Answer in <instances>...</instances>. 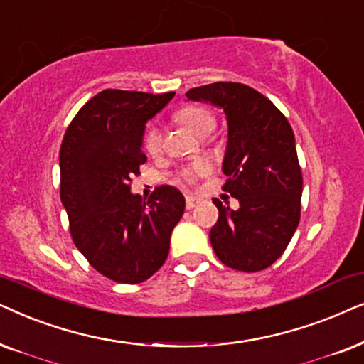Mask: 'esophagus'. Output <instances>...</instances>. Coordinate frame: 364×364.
I'll return each mask as SVG.
<instances>
[{
	"label": "esophagus",
	"mask_w": 364,
	"mask_h": 364,
	"mask_svg": "<svg viewBox=\"0 0 364 364\" xmlns=\"http://www.w3.org/2000/svg\"><path fill=\"white\" fill-rule=\"evenodd\" d=\"M200 201H201V200H200V198H198V196L188 195V196H186V208H188V210H193V208H195Z\"/></svg>",
	"instance_id": "obj_1"
}]
</instances>
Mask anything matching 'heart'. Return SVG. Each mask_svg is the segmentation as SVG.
<instances>
[{"label":"heart","instance_id":"1","mask_svg":"<svg viewBox=\"0 0 364 364\" xmlns=\"http://www.w3.org/2000/svg\"><path fill=\"white\" fill-rule=\"evenodd\" d=\"M178 123L186 126L188 129L196 136H208L213 129H215L216 119L213 116L211 111H208L203 106H186V108L179 109L176 114H174ZM144 148H146L148 153L156 154L161 148V133L156 126H149L146 134H144ZM210 171V164L206 161H195L190 166H186L181 171V178L185 179L186 183L196 181V178L203 176Z\"/></svg>","mask_w":364,"mask_h":364}]
</instances>
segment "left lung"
I'll return each mask as SVG.
<instances>
[{"label": "left lung", "instance_id": "left-lung-1", "mask_svg": "<svg viewBox=\"0 0 364 364\" xmlns=\"http://www.w3.org/2000/svg\"><path fill=\"white\" fill-rule=\"evenodd\" d=\"M188 101L223 109L228 124L223 173L225 190L240 201L231 210L220 200L210 231L223 264L255 273L283 255L299 223L303 178L288 119L268 98L241 83L193 88Z\"/></svg>", "mask_w": 364, "mask_h": 364}]
</instances>
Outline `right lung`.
Returning a JSON list of instances; mask_svg holds the SVG:
<instances>
[{"label":"right lung","mask_w":364,"mask_h":364,"mask_svg":"<svg viewBox=\"0 0 364 364\" xmlns=\"http://www.w3.org/2000/svg\"><path fill=\"white\" fill-rule=\"evenodd\" d=\"M173 96L105 90L77 111L63 138L61 203L73 241L116 283H143L161 268L185 213V196L174 186L156 188L148 201L129 186L146 163V123Z\"/></svg>","instance_id":"add662e5"}]
</instances>
